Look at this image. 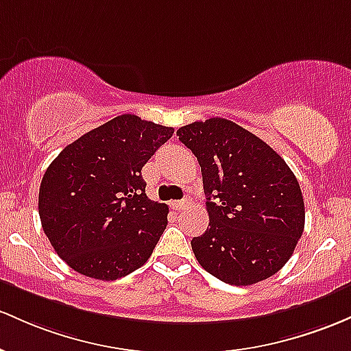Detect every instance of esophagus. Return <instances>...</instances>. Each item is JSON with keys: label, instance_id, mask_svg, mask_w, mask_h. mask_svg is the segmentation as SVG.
<instances>
[{"label": "esophagus", "instance_id": "1", "mask_svg": "<svg viewBox=\"0 0 351 351\" xmlns=\"http://www.w3.org/2000/svg\"><path fill=\"white\" fill-rule=\"evenodd\" d=\"M188 205L186 199H178V202H171V206L175 208V210H183L184 206Z\"/></svg>", "mask_w": 351, "mask_h": 351}]
</instances>
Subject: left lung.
Returning <instances> with one entry per match:
<instances>
[{"label":"left lung","instance_id":"1","mask_svg":"<svg viewBox=\"0 0 351 351\" xmlns=\"http://www.w3.org/2000/svg\"><path fill=\"white\" fill-rule=\"evenodd\" d=\"M176 134L198 160L206 195L210 223L191 240L198 263L237 287L275 275L305 228L293 171L263 140L230 119L195 121Z\"/></svg>","mask_w":351,"mask_h":351}]
</instances>
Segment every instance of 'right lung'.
Here are the masks:
<instances>
[{"mask_svg": "<svg viewBox=\"0 0 351 351\" xmlns=\"http://www.w3.org/2000/svg\"><path fill=\"white\" fill-rule=\"evenodd\" d=\"M175 130L121 114L68 145L40 186L41 226L58 256L90 278L118 280L148 261L168 225L141 168Z\"/></svg>", "mask_w": 351, "mask_h": 351, "instance_id": "obj_1", "label": "right lung"}]
</instances>
